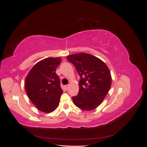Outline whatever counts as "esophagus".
<instances>
[{"instance_id": "1", "label": "esophagus", "mask_w": 147, "mask_h": 147, "mask_svg": "<svg viewBox=\"0 0 147 147\" xmlns=\"http://www.w3.org/2000/svg\"><path fill=\"white\" fill-rule=\"evenodd\" d=\"M68 88H69V85L67 84V85H65V90H68Z\"/></svg>"}]
</instances>
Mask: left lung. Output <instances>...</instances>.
I'll list each match as a JSON object with an SVG mask.
<instances>
[{"mask_svg": "<svg viewBox=\"0 0 147 147\" xmlns=\"http://www.w3.org/2000/svg\"><path fill=\"white\" fill-rule=\"evenodd\" d=\"M67 59L80 77L78 93L72 97L74 104L84 110L96 109L104 100L112 84L108 67L97 57L85 53L69 55Z\"/></svg>", "mask_w": 147, "mask_h": 147, "instance_id": "1", "label": "left lung"}]
</instances>
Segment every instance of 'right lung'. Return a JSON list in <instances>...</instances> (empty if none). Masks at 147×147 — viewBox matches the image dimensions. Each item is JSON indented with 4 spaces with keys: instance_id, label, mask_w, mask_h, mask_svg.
Listing matches in <instances>:
<instances>
[{
    "instance_id": "right-lung-1",
    "label": "right lung",
    "mask_w": 147,
    "mask_h": 147,
    "mask_svg": "<svg viewBox=\"0 0 147 147\" xmlns=\"http://www.w3.org/2000/svg\"><path fill=\"white\" fill-rule=\"evenodd\" d=\"M60 57H48L35 64L25 80V89L29 99L45 113L54 111L59 104L63 91L56 69Z\"/></svg>"
}]
</instances>
